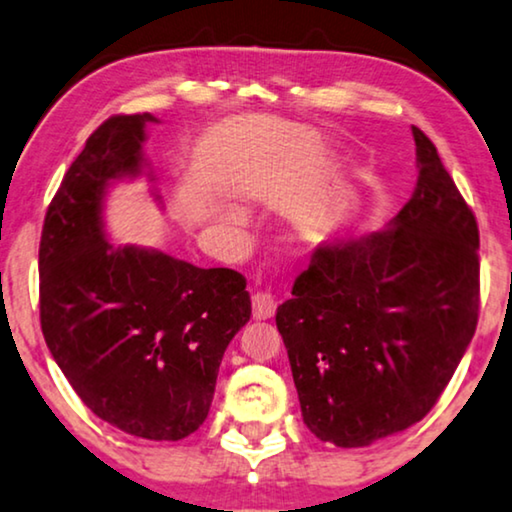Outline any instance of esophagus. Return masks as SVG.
<instances>
[{
    "label": "esophagus",
    "mask_w": 512,
    "mask_h": 512,
    "mask_svg": "<svg viewBox=\"0 0 512 512\" xmlns=\"http://www.w3.org/2000/svg\"><path fill=\"white\" fill-rule=\"evenodd\" d=\"M276 313V299L269 290L257 292L253 297V318L255 320H269Z\"/></svg>",
    "instance_id": "obj_1"
}]
</instances>
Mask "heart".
<instances>
[{"label": "heart", "mask_w": 512, "mask_h": 512, "mask_svg": "<svg viewBox=\"0 0 512 512\" xmlns=\"http://www.w3.org/2000/svg\"><path fill=\"white\" fill-rule=\"evenodd\" d=\"M225 220L229 222V225H241V215L239 213H234V211H229V213H225Z\"/></svg>", "instance_id": "heart-1"}]
</instances>
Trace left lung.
I'll return each mask as SVG.
<instances>
[{"label":"left lung","instance_id":"left-lung-1","mask_svg":"<svg viewBox=\"0 0 512 512\" xmlns=\"http://www.w3.org/2000/svg\"><path fill=\"white\" fill-rule=\"evenodd\" d=\"M413 136L420 176L397 218L315 248L276 311L306 427L338 448L420 422L478 325V222L429 136Z\"/></svg>","mask_w":512,"mask_h":512}]
</instances>
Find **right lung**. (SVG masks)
Returning a JSON list of instances; mask_svg holds the SVG:
<instances>
[{
	"mask_svg": "<svg viewBox=\"0 0 512 512\" xmlns=\"http://www.w3.org/2000/svg\"><path fill=\"white\" fill-rule=\"evenodd\" d=\"M148 122L155 115L102 122L50 201L39 246L41 331L97 417L132 436L181 441L206 420L222 355L250 320V294L234 269L106 241V187L146 167Z\"/></svg>",
	"mask_w": 512,
	"mask_h": 512,
	"instance_id": "obj_1",
	"label": "right lung"
}]
</instances>
